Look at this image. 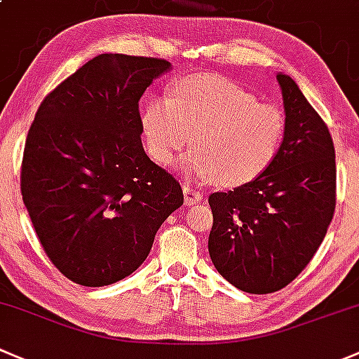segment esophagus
Listing matches in <instances>:
<instances>
[{"label":"esophagus","mask_w":359,"mask_h":359,"mask_svg":"<svg viewBox=\"0 0 359 359\" xmlns=\"http://www.w3.org/2000/svg\"><path fill=\"white\" fill-rule=\"evenodd\" d=\"M183 195H184V204L187 205H197L202 202V197H204V194H202L201 190H195V188L191 187H183Z\"/></svg>","instance_id":"obj_1"}]
</instances>
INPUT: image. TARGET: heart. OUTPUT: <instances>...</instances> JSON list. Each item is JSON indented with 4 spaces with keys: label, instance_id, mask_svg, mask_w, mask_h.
I'll return each instance as SVG.
<instances>
[{
    "label": "heart",
    "instance_id": "b5f03b06",
    "mask_svg": "<svg viewBox=\"0 0 359 359\" xmlns=\"http://www.w3.org/2000/svg\"><path fill=\"white\" fill-rule=\"evenodd\" d=\"M147 150L169 165L190 142L187 168L198 178L235 188L264 175L278 157L287 131L285 114L231 79L197 74L175 83L171 95L143 107Z\"/></svg>",
    "mask_w": 359,
    "mask_h": 359
}]
</instances>
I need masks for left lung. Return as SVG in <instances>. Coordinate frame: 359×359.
Listing matches in <instances>:
<instances>
[{
  "instance_id": "obj_1",
  "label": "left lung",
  "mask_w": 359,
  "mask_h": 359,
  "mask_svg": "<svg viewBox=\"0 0 359 359\" xmlns=\"http://www.w3.org/2000/svg\"><path fill=\"white\" fill-rule=\"evenodd\" d=\"M276 79L287 121L278 157L257 180L209 195L210 259L223 278L249 294H271L295 280L335 210L330 131L292 77Z\"/></svg>"
}]
</instances>
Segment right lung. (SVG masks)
<instances>
[{"label": "right lung", "mask_w": 359, "mask_h": 359, "mask_svg": "<svg viewBox=\"0 0 359 359\" xmlns=\"http://www.w3.org/2000/svg\"><path fill=\"white\" fill-rule=\"evenodd\" d=\"M169 69L164 58L98 55L36 112L22 201L46 256L74 283L103 287L131 275L183 204L178 181L142 145L138 102Z\"/></svg>", "instance_id": "right-lung-1"}]
</instances>
